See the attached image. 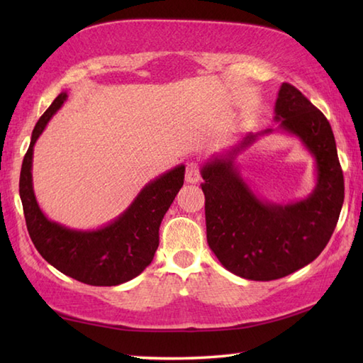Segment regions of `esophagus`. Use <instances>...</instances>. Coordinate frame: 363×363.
<instances>
[{"instance_id": "34e87169", "label": "esophagus", "mask_w": 363, "mask_h": 363, "mask_svg": "<svg viewBox=\"0 0 363 363\" xmlns=\"http://www.w3.org/2000/svg\"><path fill=\"white\" fill-rule=\"evenodd\" d=\"M201 179V173H199V167L196 164H189L186 169V181L189 184H196Z\"/></svg>"}]
</instances>
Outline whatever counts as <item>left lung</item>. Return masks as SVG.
I'll list each match as a JSON object with an SVG mask.
<instances>
[{
    "mask_svg": "<svg viewBox=\"0 0 363 363\" xmlns=\"http://www.w3.org/2000/svg\"><path fill=\"white\" fill-rule=\"evenodd\" d=\"M277 129L246 133L201 167L207 243L228 272L251 281H273L309 265L325 250L343 206L345 184L334 133L317 107L284 82L274 104ZM298 138L315 160L309 196L274 203L252 190L236 157L262 135Z\"/></svg>",
    "mask_w": 363,
    "mask_h": 363,
    "instance_id": "8db88e82",
    "label": "left lung"
}]
</instances>
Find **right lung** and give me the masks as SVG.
<instances>
[{"label":"right lung","mask_w":363,"mask_h":363,"mask_svg":"<svg viewBox=\"0 0 363 363\" xmlns=\"http://www.w3.org/2000/svg\"><path fill=\"white\" fill-rule=\"evenodd\" d=\"M67 98V91H60L37 121L23 159L20 198L28 233L40 256L60 273L89 285H120L134 279L152 262L162 218L182 187L186 167L177 165L145 184L128 209L101 228L73 229L50 220L34 194V145Z\"/></svg>","instance_id":"add662e5"}]
</instances>
